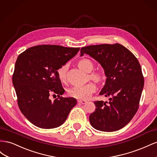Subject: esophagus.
<instances>
[{
    "mask_svg": "<svg viewBox=\"0 0 157 157\" xmlns=\"http://www.w3.org/2000/svg\"><path fill=\"white\" fill-rule=\"evenodd\" d=\"M87 101H84V100H78V103H80V104H85Z\"/></svg>",
    "mask_w": 157,
    "mask_h": 157,
    "instance_id": "1",
    "label": "esophagus"
}]
</instances>
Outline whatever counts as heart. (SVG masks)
Wrapping results in <instances>:
<instances>
[{
    "mask_svg": "<svg viewBox=\"0 0 157 157\" xmlns=\"http://www.w3.org/2000/svg\"><path fill=\"white\" fill-rule=\"evenodd\" d=\"M78 67L86 73H90L88 75V79L93 80L97 84L102 83L105 78V74L102 71H93L94 65L91 60L88 59H82L78 61ZM67 65H64L57 70V74L61 82H66L67 81ZM96 86L93 82H89L83 86H75L69 90V96L77 99H86L90 97L91 95L96 92Z\"/></svg>",
    "mask_w": 157,
    "mask_h": 157,
    "instance_id": "obj_1",
    "label": "heart"
}]
</instances>
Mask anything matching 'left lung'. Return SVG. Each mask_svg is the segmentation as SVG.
Returning a JSON list of instances; mask_svg holds the SVG:
<instances>
[{
    "instance_id": "left-lung-1",
    "label": "left lung",
    "mask_w": 157,
    "mask_h": 157,
    "mask_svg": "<svg viewBox=\"0 0 157 157\" xmlns=\"http://www.w3.org/2000/svg\"><path fill=\"white\" fill-rule=\"evenodd\" d=\"M88 54L101 64L107 77L99 93L109 101H96V110L90 114V124L95 129L114 132L124 127L139 107L144 78L138 60L120 44L83 47L80 56Z\"/></svg>"
}]
</instances>
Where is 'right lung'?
Listing matches in <instances>:
<instances>
[{
	"instance_id": "add662e5",
	"label": "right lung",
	"mask_w": 157,
	"mask_h": 157,
	"mask_svg": "<svg viewBox=\"0 0 157 157\" xmlns=\"http://www.w3.org/2000/svg\"><path fill=\"white\" fill-rule=\"evenodd\" d=\"M79 50L58 45H39L17 57L12 82L19 108L33 124L44 129L58 127L76 105V99L60 96L65 90L57 70ZM51 93L58 94L54 102L49 98Z\"/></svg>"
}]
</instances>
